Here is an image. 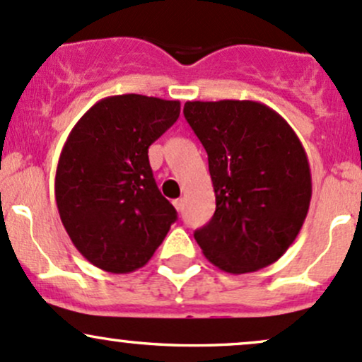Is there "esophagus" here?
I'll return each instance as SVG.
<instances>
[{"instance_id":"1","label":"esophagus","mask_w":362,"mask_h":362,"mask_svg":"<svg viewBox=\"0 0 362 362\" xmlns=\"http://www.w3.org/2000/svg\"><path fill=\"white\" fill-rule=\"evenodd\" d=\"M173 206H175V210L180 211L182 210V199H173Z\"/></svg>"}]
</instances>
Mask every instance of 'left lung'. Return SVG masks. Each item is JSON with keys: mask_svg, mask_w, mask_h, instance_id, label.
<instances>
[{"mask_svg": "<svg viewBox=\"0 0 362 362\" xmlns=\"http://www.w3.org/2000/svg\"><path fill=\"white\" fill-rule=\"evenodd\" d=\"M184 116L208 154L216 210L194 232L222 271L246 274L279 260L305 222L309 159L293 128L253 100L185 102Z\"/></svg>", "mask_w": 362, "mask_h": 362, "instance_id": "left-lung-1", "label": "left lung"}]
</instances>
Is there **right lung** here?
Segmentation results:
<instances>
[{
  "label": "right lung",
  "mask_w": 362,
  "mask_h": 362,
  "mask_svg": "<svg viewBox=\"0 0 362 362\" xmlns=\"http://www.w3.org/2000/svg\"><path fill=\"white\" fill-rule=\"evenodd\" d=\"M180 116V102L114 95L83 114L60 152L55 199L72 245L95 267H144L177 220L159 192L149 146Z\"/></svg>",
  "instance_id": "right-lung-1"
}]
</instances>
